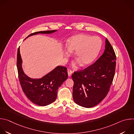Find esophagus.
I'll use <instances>...</instances> for the list:
<instances>
[{
  "instance_id": "1",
  "label": "esophagus",
  "mask_w": 134,
  "mask_h": 134,
  "mask_svg": "<svg viewBox=\"0 0 134 134\" xmlns=\"http://www.w3.org/2000/svg\"><path fill=\"white\" fill-rule=\"evenodd\" d=\"M67 72H68V75L69 77H70V76H71V75H72V71L70 69H68L67 70Z\"/></svg>"
}]
</instances>
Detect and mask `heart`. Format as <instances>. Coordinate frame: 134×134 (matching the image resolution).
<instances>
[{"mask_svg":"<svg viewBox=\"0 0 134 134\" xmlns=\"http://www.w3.org/2000/svg\"><path fill=\"white\" fill-rule=\"evenodd\" d=\"M102 46V41L99 36H92L87 34L75 35L67 40L65 55L68 57L75 52V59L82 66L91 64L97 57Z\"/></svg>","mask_w":134,"mask_h":134,"instance_id":"obj_1","label":"heart"}]
</instances>
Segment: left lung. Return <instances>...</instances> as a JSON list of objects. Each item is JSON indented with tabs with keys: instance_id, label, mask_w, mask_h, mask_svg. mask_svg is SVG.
<instances>
[{
	"instance_id": "8db88e82",
	"label": "left lung",
	"mask_w": 134,
	"mask_h": 134,
	"mask_svg": "<svg viewBox=\"0 0 134 134\" xmlns=\"http://www.w3.org/2000/svg\"><path fill=\"white\" fill-rule=\"evenodd\" d=\"M116 57L107 39L102 55L91 66L75 71L72 97L74 102L84 108H92L100 103L107 96L115 73Z\"/></svg>"
}]
</instances>
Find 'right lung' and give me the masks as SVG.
Returning a JSON list of instances; mask_svg holds the SVG:
<instances>
[{
  "label": "right lung",
  "mask_w": 134,
  "mask_h": 134,
  "mask_svg": "<svg viewBox=\"0 0 134 134\" xmlns=\"http://www.w3.org/2000/svg\"><path fill=\"white\" fill-rule=\"evenodd\" d=\"M57 31L51 30L36 32L30 34L25 39L30 36L39 33L51 34ZM22 63L19 47L17 55L18 77L23 91L27 98L33 103L40 106H46L53 102L57 98L59 87L68 78L66 67L58 66L41 78L32 79L25 74Z\"/></svg>",
  "instance_id": "1"
}]
</instances>
